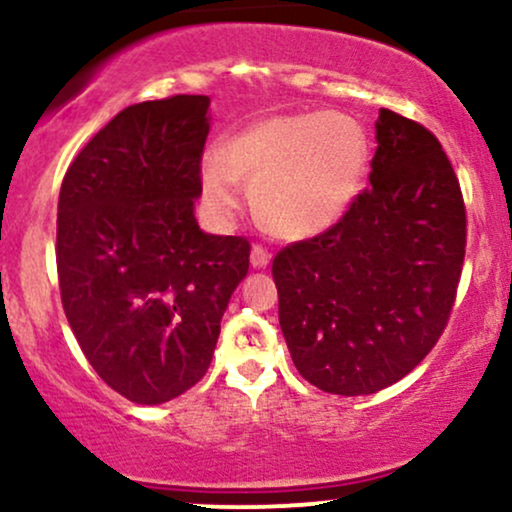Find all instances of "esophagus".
Listing matches in <instances>:
<instances>
[{
  "mask_svg": "<svg viewBox=\"0 0 512 512\" xmlns=\"http://www.w3.org/2000/svg\"><path fill=\"white\" fill-rule=\"evenodd\" d=\"M269 260H272V252L264 248V245H252V252H250L252 267H267Z\"/></svg>",
  "mask_w": 512,
  "mask_h": 512,
  "instance_id": "1",
  "label": "esophagus"
}]
</instances>
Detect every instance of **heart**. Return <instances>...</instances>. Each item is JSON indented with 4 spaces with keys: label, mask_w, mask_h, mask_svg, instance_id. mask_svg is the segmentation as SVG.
Returning a JSON list of instances; mask_svg holds the SVG:
<instances>
[{
    "label": "heart",
    "mask_w": 512,
    "mask_h": 512,
    "mask_svg": "<svg viewBox=\"0 0 512 512\" xmlns=\"http://www.w3.org/2000/svg\"><path fill=\"white\" fill-rule=\"evenodd\" d=\"M370 144L356 117L334 110L272 115L211 146L202 158V195L228 221L252 182L257 214L289 238L330 228L354 202L368 170Z\"/></svg>",
    "instance_id": "obj_1"
}]
</instances>
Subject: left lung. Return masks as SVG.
I'll return each mask as SVG.
<instances>
[{
    "label": "left lung",
    "instance_id": "left-lung-1",
    "mask_svg": "<svg viewBox=\"0 0 512 512\" xmlns=\"http://www.w3.org/2000/svg\"><path fill=\"white\" fill-rule=\"evenodd\" d=\"M370 187L313 238L276 252L279 325L298 373L332 395H370L411 373L448 327L467 209L431 129L375 122Z\"/></svg>",
    "mask_w": 512,
    "mask_h": 512
}]
</instances>
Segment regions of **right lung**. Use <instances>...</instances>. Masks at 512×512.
I'll return each instance as SVG.
<instances>
[{
    "mask_svg": "<svg viewBox=\"0 0 512 512\" xmlns=\"http://www.w3.org/2000/svg\"><path fill=\"white\" fill-rule=\"evenodd\" d=\"M207 96L117 113L64 173L57 202L62 308L93 370L129 402L161 404L204 378L250 240L195 221Z\"/></svg>",
    "mask_w": 512,
    "mask_h": 512,
    "instance_id": "1",
    "label": "right lung"
}]
</instances>
